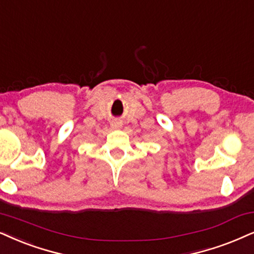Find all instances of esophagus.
Wrapping results in <instances>:
<instances>
[{"mask_svg": "<svg viewBox=\"0 0 254 254\" xmlns=\"http://www.w3.org/2000/svg\"><path fill=\"white\" fill-rule=\"evenodd\" d=\"M112 126H113L114 128H118V127H119V126H118V125H112Z\"/></svg>", "mask_w": 254, "mask_h": 254, "instance_id": "1", "label": "esophagus"}]
</instances>
